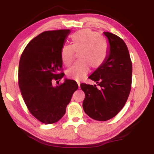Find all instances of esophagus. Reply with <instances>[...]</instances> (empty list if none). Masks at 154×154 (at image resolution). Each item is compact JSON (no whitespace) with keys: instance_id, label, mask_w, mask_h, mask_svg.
Wrapping results in <instances>:
<instances>
[{"instance_id":"1","label":"esophagus","mask_w":154,"mask_h":154,"mask_svg":"<svg viewBox=\"0 0 154 154\" xmlns=\"http://www.w3.org/2000/svg\"><path fill=\"white\" fill-rule=\"evenodd\" d=\"M77 85H78V88H79V89H80V82H77Z\"/></svg>"}]
</instances>
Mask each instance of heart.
Listing matches in <instances>:
<instances>
[{"instance_id":"heart-1","label":"heart","mask_w":154,"mask_h":154,"mask_svg":"<svg viewBox=\"0 0 154 154\" xmlns=\"http://www.w3.org/2000/svg\"><path fill=\"white\" fill-rule=\"evenodd\" d=\"M71 41V45H64L60 51L62 61L66 66L71 64L75 52H79V60L66 71L67 77L71 79H83L89 72L90 66L93 69L100 68L110 52L108 41L101 37L98 32L88 28L72 34Z\"/></svg>"}]
</instances>
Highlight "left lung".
I'll list each match as a JSON object with an SVG mask.
<instances>
[{
	"instance_id": "8db88e82",
	"label": "left lung",
	"mask_w": 154,
	"mask_h": 154,
	"mask_svg": "<svg viewBox=\"0 0 154 154\" xmlns=\"http://www.w3.org/2000/svg\"><path fill=\"white\" fill-rule=\"evenodd\" d=\"M104 34L109 40L110 52L105 63L89 77L100 88L81 84L85 93L83 110L97 121L109 120L123 109L132 85V65L126 43L116 35Z\"/></svg>"
}]
</instances>
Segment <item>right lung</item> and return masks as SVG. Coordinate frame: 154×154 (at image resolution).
I'll use <instances>...</instances> for the list:
<instances>
[{"label": "right lung", "instance_id": "obj_1", "mask_svg": "<svg viewBox=\"0 0 154 154\" xmlns=\"http://www.w3.org/2000/svg\"><path fill=\"white\" fill-rule=\"evenodd\" d=\"M69 32L64 29L41 33L28 43L20 60L21 94L30 113L43 124L59 121L78 89L77 83L71 79L52 85V81H60L64 75L60 51Z\"/></svg>", "mask_w": 154, "mask_h": 154}]
</instances>
